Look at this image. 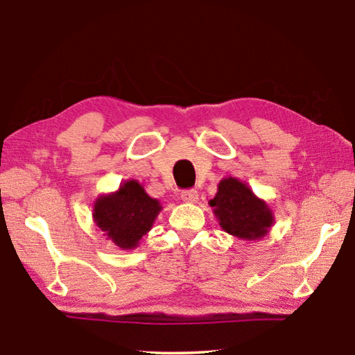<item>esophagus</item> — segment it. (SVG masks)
<instances>
[{
  "mask_svg": "<svg viewBox=\"0 0 355 355\" xmlns=\"http://www.w3.org/2000/svg\"><path fill=\"white\" fill-rule=\"evenodd\" d=\"M182 200L188 203H196L199 200V192L196 189H184L182 191Z\"/></svg>",
  "mask_w": 355,
  "mask_h": 355,
  "instance_id": "obj_1",
  "label": "esophagus"
}]
</instances>
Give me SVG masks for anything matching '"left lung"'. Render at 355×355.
<instances>
[{
  "mask_svg": "<svg viewBox=\"0 0 355 355\" xmlns=\"http://www.w3.org/2000/svg\"><path fill=\"white\" fill-rule=\"evenodd\" d=\"M209 205L222 230L244 241L261 239L274 224V214L266 202L258 199L249 186L238 178L220 180Z\"/></svg>",
  "mask_w": 355,
  "mask_h": 355,
  "instance_id": "left-lung-1",
  "label": "left lung"
}]
</instances>
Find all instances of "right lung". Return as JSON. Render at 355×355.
<instances>
[{
	"label": "right lung",
	"instance_id": "1",
	"mask_svg": "<svg viewBox=\"0 0 355 355\" xmlns=\"http://www.w3.org/2000/svg\"><path fill=\"white\" fill-rule=\"evenodd\" d=\"M161 209L159 202L152 199L139 182L128 180L116 192L98 197L92 216L103 235L117 248L128 250L137 248Z\"/></svg>",
	"mask_w": 355,
	"mask_h": 355
}]
</instances>
